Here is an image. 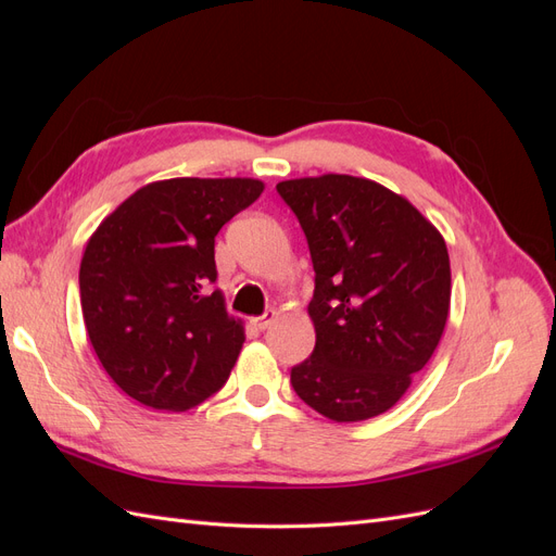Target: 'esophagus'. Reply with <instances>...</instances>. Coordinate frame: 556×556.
Returning <instances> with one entry per match:
<instances>
[{
  "label": "esophagus",
  "instance_id": "34e87169",
  "mask_svg": "<svg viewBox=\"0 0 556 556\" xmlns=\"http://www.w3.org/2000/svg\"><path fill=\"white\" fill-rule=\"evenodd\" d=\"M278 317V313L276 311H266L264 315H260V317H255L252 319V325H255L260 331H264V329H268L274 325V319Z\"/></svg>",
  "mask_w": 556,
  "mask_h": 556
}]
</instances>
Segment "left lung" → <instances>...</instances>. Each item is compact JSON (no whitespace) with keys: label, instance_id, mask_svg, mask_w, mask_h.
I'll use <instances>...</instances> for the list:
<instances>
[{"label":"left lung","instance_id":"left-lung-1","mask_svg":"<svg viewBox=\"0 0 556 556\" xmlns=\"http://www.w3.org/2000/svg\"><path fill=\"white\" fill-rule=\"evenodd\" d=\"M276 190L306 233L315 271V348L292 366L296 396L333 422L390 410L447 323L443 237L408 199L366 178L327 174Z\"/></svg>","mask_w":556,"mask_h":556}]
</instances>
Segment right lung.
Returning a JSON list of instances; mask_svg holds the SVG:
<instances>
[{
	"label": "right lung",
	"mask_w": 556,
	"mask_h": 556,
	"mask_svg": "<svg viewBox=\"0 0 556 556\" xmlns=\"http://www.w3.org/2000/svg\"><path fill=\"white\" fill-rule=\"evenodd\" d=\"M262 190L252 178L150 182L92 233L78 274L83 319L134 401L180 413L227 382L245 336L211 288L215 237Z\"/></svg>",
	"instance_id": "add662e5"
}]
</instances>
